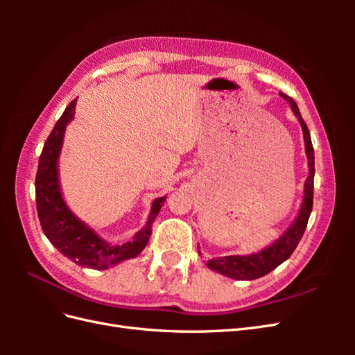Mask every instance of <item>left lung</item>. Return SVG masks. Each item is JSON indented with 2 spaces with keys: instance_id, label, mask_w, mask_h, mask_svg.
<instances>
[{
  "instance_id": "obj_1",
  "label": "left lung",
  "mask_w": 355,
  "mask_h": 355,
  "mask_svg": "<svg viewBox=\"0 0 355 355\" xmlns=\"http://www.w3.org/2000/svg\"><path fill=\"white\" fill-rule=\"evenodd\" d=\"M280 94L282 98L290 105L293 114L297 116L300 127H302L305 154L308 158V171H309L304 185V198H302V202H300V207L293 223L290 225V227L272 244L263 247V249L257 253L214 257V259H210L206 262L209 270L216 271L225 277H230L232 280H256V278L266 275L268 272L275 270L278 265H282L284 261H287L290 254L295 252L300 239H302L311 210H313L315 167H314V148H313V142H311V135L302 115L299 112L296 102L283 93ZM198 254H201L200 247H198Z\"/></svg>"
}]
</instances>
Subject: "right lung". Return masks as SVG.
I'll list each match as a JSON object with an SVG mask.
<instances>
[{
  "mask_svg": "<svg viewBox=\"0 0 355 355\" xmlns=\"http://www.w3.org/2000/svg\"><path fill=\"white\" fill-rule=\"evenodd\" d=\"M75 106L77 99L67 106L42 148L35 178L37 211L46 237L63 256L80 266L101 271L132 259L145 249L153 232V222L167 197H158L153 201L145 227L137 231L130 241L123 244H111L90 225L83 222L63 198L59 179V157L67 127L73 120Z\"/></svg>",
  "mask_w": 355,
  "mask_h": 355,
  "instance_id": "add662e5",
  "label": "right lung"
}]
</instances>
